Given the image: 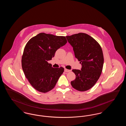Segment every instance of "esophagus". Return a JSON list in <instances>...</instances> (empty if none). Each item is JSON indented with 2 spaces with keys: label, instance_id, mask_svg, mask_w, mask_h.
Wrapping results in <instances>:
<instances>
[{
  "label": "esophagus",
  "instance_id": "esophagus-1",
  "mask_svg": "<svg viewBox=\"0 0 126 126\" xmlns=\"http://www.w3.org/2000/svg\"><path fill=\"white\" fill-rule=\"evenodd\" d=\"M64 71L66 72H70L71 70H69V69H66V68H65V69H64Z\"/></svg>",
  "mask_w": 126,
  "mask_h": 126
}]
</instances>
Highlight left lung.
Wrapping results in <instances>:
<instances>
[{
  "mask_svg": "<svg viewBox=\"0 0 126 126\" xmlns=\"http://www.w3.org/2000/svg\"><path fill=\"white\" fill-rule=\"evenodd\" d=\"M66 38L73 47L75 57L82 65L81 70H72L76 77L71 84L79 91L89 90L95 84L102 73L104 58L101 47L93 37L84 33Z\"/></svg>",
  "mask_w": 126,
  "mask_h": 126,
  "instance_id": "left-lung-1",
  "label": "left lung"
}]
</instances>
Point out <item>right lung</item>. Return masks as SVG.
Masks as SVG:
<instances>
[{"label":"right lung","instance_id":"obj_1","mask_svg":"<svg viewBox=\"0 0 126 126\" xmlns=\"http://www.w3.org/2000/svg\"><path fill=\"white\" fill-rule=\"evenodd\" d=\"M67 43L65 36L40 33L31 38L24 48L22 66L32 86L42 93L52 90L64 72V68H53L48 62L57 50Z\"/></svg>","mask_w":126,"mask_h":126}]
</instances>
